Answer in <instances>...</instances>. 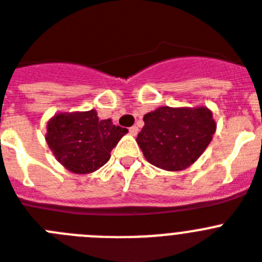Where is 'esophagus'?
Masks as SVG:
<instances>
[{
    "label": "esophagus",
    "mask_w": 262,
    "mask_h": 262,
    "mask_svg": "<svg viewBox=\"0 0 262 262\" xmlns=\"http://www.w3.org/2000/svg\"><path fill=\"white\" fill-rule=\"evenodd\" d=\"M129 133H130L132 136H137V133H138V127H137V126H132L130 129H129Z\"/></svg>",
    "instance_id": "obj_1"
}]
</instances>
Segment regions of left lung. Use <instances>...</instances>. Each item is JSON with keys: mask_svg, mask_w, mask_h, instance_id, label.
<instances>
[{"mask_svg": "<svg viewBox=\"0 0 262 262\" xmlns=\"http://www.w3.org/2000/svg\"><path fill=\"white\" fill-rule=\"evenodd\" d=\"M137 136L146 161L168 172L189 168L199 160L216 132V121L206 106H160L144 116Z\"/></svg>", "mask_w": 262, "mask_h": 262, "instance_id": "8db88e82", "label": "left lung"}]
</instances>
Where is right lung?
Returning a JSON list of instances; mask_svg holds the SVG:
<instances>
[{"mask_svg": "<svg viewBox=\"0 0 262 262\" xmlns=\"http://www.w3.org/2000/svg\"><path fill=\"white\" fill-rule=\"evenodd\" d=\"M127 133L111 118L98 120L97 112L54 114L46 125L45 140L56 160L72 173L88 174L104 166L112 149Z\"/></svg>", "mask_w": 262, "mask_h": 262, "instance_id": "add662e5", "label": "right lung"}]
</instances>
